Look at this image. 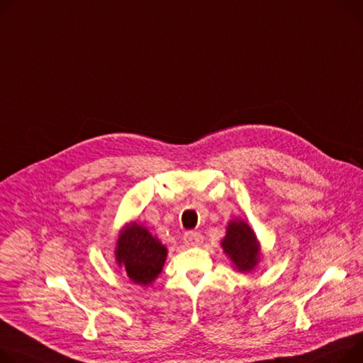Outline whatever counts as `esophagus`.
<instances>
[{
  "label": "esophagus",
  "mask_w": 363,
  "mask_h": 363,
  "mask_svg": "<svg viewBox=\"0 0 363 363\" xmlns=\"http://www.w3.org/2000/svg\"><path fill=\"white\" fill-rule=\"evenodd\" d=\"M184 242L186 247H199L203 244V236L199 232H186L184 235Z\"/></svg>",
  "instance_id": "obj_1"
}]
</instances>
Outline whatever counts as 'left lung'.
I'll use <instances>...</instances> for the list:
<instances>
[{
  "label": "left lung",
  "instance_id": "1",
  "mask_svg": "<svg viewBox=\"0 0 363 363\" xmlns=\"http://www.w3.org/2000/svg\"><path fill=\"white\" fill-rule=\"evenodd\" d=\"M222 250L239 273H251L261 261V244L254 229L242 219H233L226 226Z\"/></svg>",
  "mask_w": 363,
  "mask_h": 363
}]
</instances>
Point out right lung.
Wrapping results in <instances>:
<instances>
[{
	"label": "right lung",
	"instance_id": "obj_1",
	"mask_svg": "<svg viewBox=\"0 0 363 363\" xmlns=\"http://www.w3.org/2000/svg\"><path fill=\"white\" fill-rule=\"evenodd\" d=\"M113 254L118 267L133 283L149 286L163 270L167 248L146 226L128 222L118 233Z\"/></svg>",
	"mask_w": 363,
	"mask_h": 363
}]
</instances>
